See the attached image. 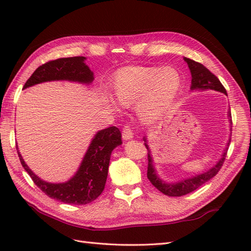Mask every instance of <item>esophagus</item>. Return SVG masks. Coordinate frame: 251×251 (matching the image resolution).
<instances>
[{
    "label": "esophagus",
    "mask_w": 251,
    "mask_h": 251,
    "mask_svg": "<svg viewBox=\"0 0 251 251\" xmlns=\"http://www.w3.org/2000/svg\"><path fill=\"white\" fill-rule=\"evenodd\" d=\"M122 135H123V139H125V140L132 139V137H134V130H132V127L129 125L124 126V128H123V131H122Z\"/></svg>",
    "instance_id": "esophagus-1"
}]
</instances>
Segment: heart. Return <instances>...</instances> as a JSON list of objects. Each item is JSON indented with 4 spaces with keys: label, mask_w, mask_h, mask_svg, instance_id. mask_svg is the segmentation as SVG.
<instances>
[{
    "label": "heart",
    "mask_w": 251,
    "mask_h": 251,
    "mask_svg": "<svg viewBox=\"0 0 251 251\" xmlns=\"http://www.w3.org/2000/svg\"><path fill=\"white\" fill-rule=\"evenodd\" d=\"M181 76L174 68L127 67L116 74L114 90L117 100L129 106L138 102L137 111L146 121L156 119L177 96ZM117 110L116 103L109 100Z\"/></svg>",
    "instance_id": "b5f03b06"
}]
</instances>
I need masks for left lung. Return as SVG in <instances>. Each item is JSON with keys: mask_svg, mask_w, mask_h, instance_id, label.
Masks as SVG:
<instances>
[{"mask_svg": "<svg viewBox=\"0 0 251 251\" xmlns=\"http://www.w3.org/2000/svg\"><path fill=\"white\" fill-rule=\"evenodd\" d=\"M184 60L186 61V63H188L191 74H192V85H191L192 90H194V89H214V90H217V92L226 94V89L221 84L219 78H218L214 73L208 70V69L204 65H201V63L194 61L192 59H189V58H184ZM228 116L231 117V112L228 113ZM230 121L232 123V120H230ZM145 141H146V138H145ZM145 145L149 151V146L147 145V143H145ZM226 152H227V148L226 149V151H225V153H223L222 158L220 159V161L218 162L217 165H215V166L211 169L208 170L207 173L196 175L193 178L182 180L178 183L168 184V183L163 182V181L156 176L155 170H154V167L152 165L151 154H150V151H149V153H148V161H149L148 162V175H147L148 179L150 180V182L154 186H155L158 191H161L162 193L165 195L176 196V197L183 196L185 194H189V193H191V192L195 191L196 189H199L201 185L206 183L207 181H209L211 178H214L215 176L219 173V170L221 169L223 163H225V161H226Z\"/></svg>", "mask_w": 251, "mask_h": 251, "instance_id": "8db88e82", "label": "left lung"}]
</instances>
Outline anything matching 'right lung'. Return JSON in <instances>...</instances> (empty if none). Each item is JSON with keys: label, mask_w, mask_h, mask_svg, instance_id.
<instances>
[{"label": "right lung", "mask_w": 251, "mask_h": 251, "mask_svg": "<svg viewBox=\"0 0 251 251\" xmlns=\"http://www.w3.org/2000/svg\"><path fill=\"white\" fill-rule=\"evenodd\" d=\"M82 56L59 58L40 66L25 82L24 88L47 81H67L92 83L93 72L85 65ZM122 143V135L115 126L100 130L95 136L77 173L66 183H50L41 180L26 166L18 152L20 163L35 185L50 199L66 204L85 205L95 201L104 189L111 153Z\"/></svg>", "instance_id": "add662e5"}]
</instances>
